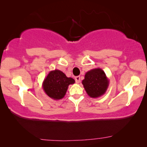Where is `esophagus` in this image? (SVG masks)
<instances>
[{
	"mask_svg": "<svg viewBox=\"0 0 147 147\" xmlns=\"http://www.w3.org/2000/svg\"><path fill=\"white\" fill-rule=\"evenodd\" d=\"M75 80H76V82L77 84H79L80 82V76H76L75 78Z\"/></svg>",
	"mask_w": 147,
	"mask_h": 147,
	"instance_id": "34e87169",
	"label": "esophagus"
}]
</instances>
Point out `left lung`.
Masks as SVG:
<instances>
[{
    "label": "left lung",
    "mask_w": 147,
    "mask_h": 147,
    "mask_svg": "<svg viewBox=\"0 0 147 147\" xmlns=\"http://www.w3.org/2000/svg\"><path fill=\"white\" fill-rule=\"evenodd\" d=\"M82 84L90 97L99 98L106 93L109 86V80L103 70L95 68L86 72Z\"/></svg>",
    "instance_id": "1"
}]
</instances>
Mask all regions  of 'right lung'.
Here are the masks:
<instances>
[{"label":"right lung","mask_w":147,"mask_h":147,"mask_svg":"<svg viewBox=\"0 0 147 147\" xmlns=\"http://www.w3.org/2000/svg\"><path fill=\"white\" fill-rule=\"evenodd\" d=\"M75 83L71 78H67L59 69L52 70L43 80L42 87L45 94L51 99L61 100L65 96L68 86Z\"/></svg>","instance_id":"add662e5"}]
</instances>
